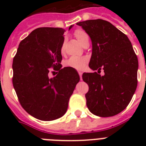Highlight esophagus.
<instances>
[{"label":"esophagus","mask_w":146,"mask_h":146,"mask_svg":"<svg viewBox=\"0 0 146 146\" xmlns=\"http://www.w3.org/2000/svg\"><path fill=\"white\" fill-rule=\"evenodd\" d=\"M79 75H80V80H82V72H79Z\"/></svg>","instance_id":"1"}]
</instances>
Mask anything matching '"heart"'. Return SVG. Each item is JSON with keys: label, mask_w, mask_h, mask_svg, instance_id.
<instances>
[{"label": "heart", "mask_w": 146, "mask_h": 146, "mask_svg": "<svg viewBox=\"0 0 146 146\" xmlns=\"http://www.w3.org/2000/svg\"><path fill=\"white\" fill-rule=\"evenodd\" d=\"M74 35L81 44H83V42L89 38V36L82 29L76 30ZM63 51H64V47L62 46L61 52ZM87 63H88V58L86 57H72L65 62L64 65L67 67H71L77 70H82L86 67Z\"/></svg>", "instance_id": "heart-1"}]
</instances>
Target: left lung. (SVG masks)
Segmentation results:
<instances>
[{
	"label": "left lung",
	"mask_w": 146,
	"mask_h": 146,
	"mask_svg": "<svg viewBox=\"0 0 146 146\" xmlns=\"http://www.w3.org/2000/svg\"><path fill=\"white\" fill-rule=\"evenodd\" d=\"M89 35L92 52L89 66L96 72L84 73L82 80L89 85L86 105L98 117H112L123 111L137 87L138 59L129 39L111 23L90 19L76 23Z\"/></svg>",
	"instance_id": "obj_1"
}]
</instances>
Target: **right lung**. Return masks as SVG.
Listing matches in <instances>:
<instances>
[{
    "mask_svg": "<svg viewBox=\"0 0 146 146\" xmlns=\"http://www.w3.org/2000/svg\"><path fill=\"white\" fill-rule=\"evenodd\" d=\"M64 32L62 28L36 29L20 42L13 58V85L19 103L38 120L50 121L61 117L80 82L75 69H61ZM52 70L58 73L49 78Z\"/></svg>",
    "mask_w": 146,
    "mask_h": 146,
    "instance_id": "add662e5",
    "label": "right lung"
}]
</instances>
